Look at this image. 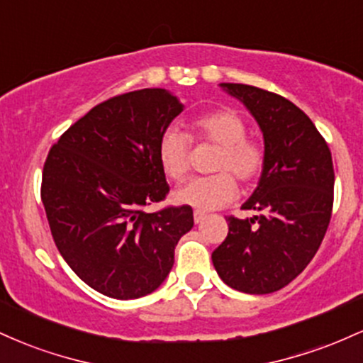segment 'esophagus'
<instances>
[{"mask_svg":"<svg viewBox=\"0 0 363 363\" xmlns=\"http://www.w3.org/2000/svg\"><path fill=\"white\" fill-rule=\"evenodd\" d=\"M193 215H194V222L196 223H201L203 220L206 218V213H205V211H201V210H194Z\"/></svg>","mask_w":363,"mask_h":363,"instance_id":"34e87169","label":"esophagus"}]
</instances>
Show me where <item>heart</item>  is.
<instances>
[{
    "label": "heart",
    "instance_id": "heart-1",
    "mask_svg": "<svg viewBox=\"0 0 363 363\" xmlns=\"http://www.w3.org/2000/svg\"><path fill=\"white\" fill-rule=\"evenodd\" d=\"M189 136L176 128H169L158 140V164L169 179L184 181L191 169V140L213 143L216 153L213 170L218 174L191 179L177 189L176 199L196 210H216L237 196L239 186L233 177L249 184L262 174L266 150L259 140L247 136L244 119L232 109H216L198 116L191 123Z\"/></svg>",
    "mask_w": 363,
    "mask_h": 363
}]
</instances>
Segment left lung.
I'll use <instances>...</instances> for the list:
<instances>
[{
  "label": "left lung",
  "mask_w": 363,
  "mask_h": 363,
  "mask_svg": "<svg viewBox=\"0 0 363 363\" xmlns=\"http://www.w3.org/2000/svg\"><path fill=\"white\" fill-rule=\"evenodd\" d=\"M251 111L264 136L266 164L228 234L211 254L218 277L244 294H272L297 278L318 252L331 220V150L306 112L273 91L222 83Z\"/></svg>",
  "instance_id": "left-lung-1"
}]
</instances>
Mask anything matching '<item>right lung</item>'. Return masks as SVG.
Returning a JSON list of instances; mask_svg holds the SVG:
<instances>
[{"label":"right lung","mask_w":363,"mask_h":363,"mask_svg":"<svg viewBox=\"0 0 363 363\" xmlns=\"http://www.w3.org/2000/svg\"><path fill=\"white\" fill-rule=\"evenodd\" d=\"M181 111L164 89L116 95L66 129L45 158L40 198L57 251L107 297L157 290L194 225L187 205L145 211L169 194L157 147Z\"/></svg>","instance_id":"1"}]
</instances>
